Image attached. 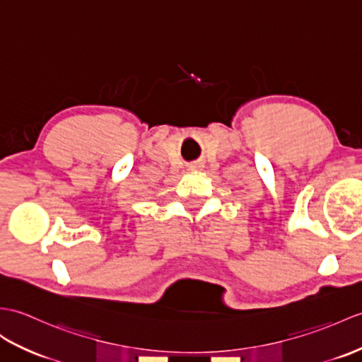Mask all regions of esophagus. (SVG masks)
<instances>
[{
    "instance_id": "1",
    "label": "esophagus",
    "mask_w": 362,
    "mask_h": 362,
    "mask_svg": "<svg viewBox=\"0 0 362 362\" xmlns=\"http://www.w3.org/2000/svg\"><path fill=\"white\" fill-rule=\"evenodd\" d=\"M202 168H204V163H202V162H192V163L188 165L189 171H200Z\"/></svg>"
}]
</instances>
